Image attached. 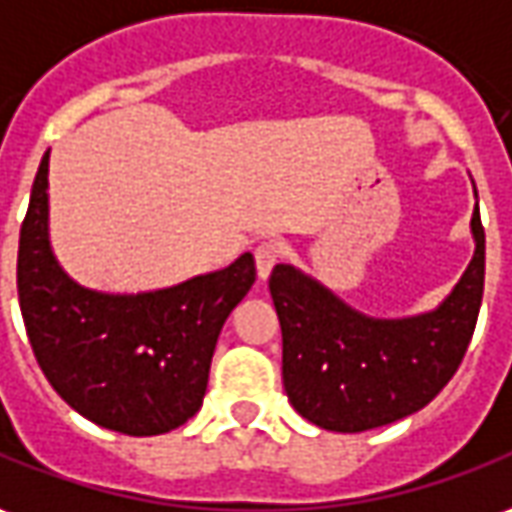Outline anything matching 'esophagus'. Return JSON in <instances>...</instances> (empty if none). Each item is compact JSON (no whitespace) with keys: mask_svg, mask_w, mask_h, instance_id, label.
<instances>
[{"mask_svg":"<svg viewBox=\"0 0 512 512\" xmlns=\"http://www.w3.org/2000/svg\"><path fill=\"white\" fill-rule=\"evenodd\" d=\"M284 259V245L276 242V239H267L256 248V270H259V278L270 276V270L276 267L278 262Z\"/></svg>","mask_w":512,"mask_h":512,"instance_id":"obj_1","label":"esophagus"}]
</instances>
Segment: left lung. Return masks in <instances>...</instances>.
<instances>
[{
  "label": "left lung",
  "instance_id": "8db88e82",
  "mask_svg": "<svg viewBox=\"0 0 512 512\" xmlns=\"http://www.w3.org/2000/svg\"><path fill=\"white\" fill-rule=\"evenodd\" d=\"M474 259L446 301L424 315L382 320L340 301L320 281L276 264L284 357L281 376L295 410L329 432H365L426 407L460 368L485 287V228L471 217Z\"/></svg>",
  "mask_w": 512,
  "mask_h": 512
}]
</instances>
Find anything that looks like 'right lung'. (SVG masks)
<instances>
[{"label":"right lung","instance_id":"right-lung-1","mask_svg":"<svg viewBox=\"0 0 512 512\" xmlns=\"http://www.w3.org/2000/svg\"><path fill=\"white\" fill-rule=\"evenodd\" d=\"M49 153L21 222L19 306L33 354L55 393L97 426L133 438L164 435L203 404L222 323L256 281V262L175 287L114 295L80 287L49 245Z\"/></svg>","mask_w":512,"mask_h":512}]
</instances>
